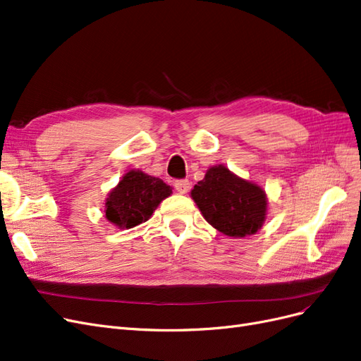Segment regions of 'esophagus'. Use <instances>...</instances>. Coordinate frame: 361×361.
<instances>
[{
  "label": "esophagus",
  "mask_w": 361,
  "mask_h": 361,
  "mask_svg": "<svg viewBox=\"0 0 361 361\" xmlns=\"http://www.w3.org/2000/svg\"><path fill=\"white\" fill-rule=\"evenodd\" d=\"M175 188L179 194H186L190 191V180L186 179H180V180H176L175 182Z\"/></svg>",
  "instance_id": "1"
}]
</instances>
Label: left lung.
I'll use <instances>...</instances> for the list:
<instances>
[{
	"label": "left lung",
	"mask_w": 361,
	"mask_h": 361,
	"mask_svg": "<svg viewBox=\"0 0 361 361\" xmlns=\"http://www.w3.org/2000/svg\"><path fill=\"white\" fill-rule=\"evenodd\" d=\"M191 197L210 226L230 238L255 234L266 219V192L224 166L210 167Z\"/></svg>",
	"instance_id": "obj_1"
}]
</instances>
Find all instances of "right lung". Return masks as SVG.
I'll list each match as a JSON object with an SVG mask.
<instances>
[{"label":"right lung","instance_id":"1","mask_svg":"<svg viewBox=\"0 0 361 361\" xmlns=\"http://www.w3.org/2000/svg\"><path fill=\"white\" fill-rule=\"evenodd\" d=\"M171 194V186L140 170H130L110 191L106 218L119 228H133L152 216L158 204Z\"/></svg>","mask_w":361,"mask_h":361}]
</instances>
